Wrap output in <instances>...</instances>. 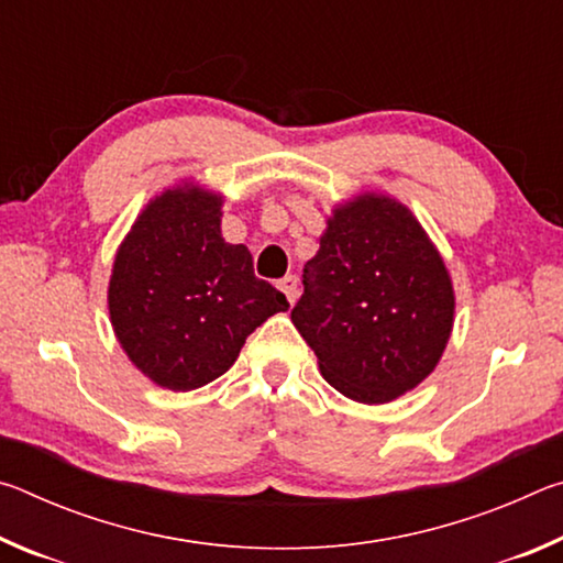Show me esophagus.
Listing matches in <instances>:
<instances>
[{
	"mask_svg": "<svg viewBox=\"0 0 563 563\" xmlns=\"http://www.w3.org/2000/svg\"><path fill=\"white\" fill-rule=\"evenodd\" d=\"M278 288L285 292V298H288L290 305L298 300V278H295V275H285V278L278 283Z\"/></svg>",
	"mask_w": 563,
	"mask_h": 563,
	"instance_id": "1",
	"label": "esophagus"
}]
</instances>
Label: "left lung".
<instances>
[{"label":"left lung","instance_id":"1","mask_svg":"<svg viewBox=\"0 0 563 563\" xmlns=\"http://www.w3.org/2000/svg\"><path fill=\"white\" fill-rule=\"evenodd\" d=\"M292 325L328 383L355 402H393L432 373L452 335L454 290L409 208L365 194L338 206L302 268Z\"/></svg>","mask_w":563,"mask_h":563}]
</instances>
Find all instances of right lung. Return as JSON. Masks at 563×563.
Segmentation results:
<instances>
[{
    "mask_svg": "<svg viewBox=\"0 0 563 563\" xmlns=\"http://www.w3.org/2000/svg\"><path fill=\"white\" fill-rule=\"evenodd\" d=\"M223 196L168 188L131 225L113 261L109 316L129 360L156 385L188 393L221 377L245 338L290 305L255 278L245 245L221 235Z\"/></svg>",
    "mask_w": 563,
    "mask_h": 563,
    "instance_id": "1",
    "label": "right lung"
}]
</instances>
